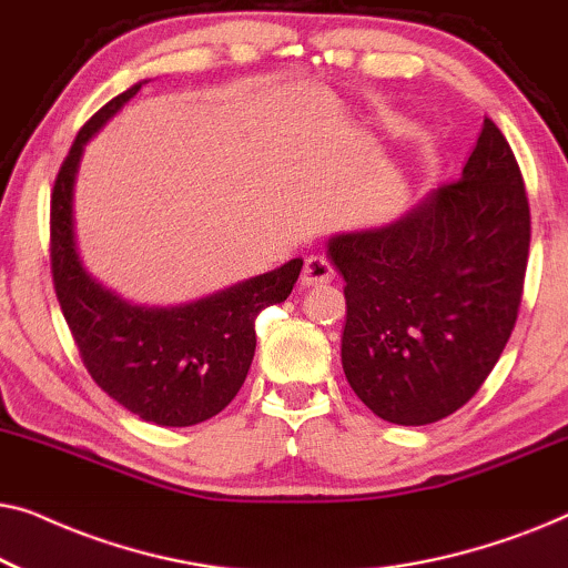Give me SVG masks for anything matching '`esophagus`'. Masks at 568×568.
Segmentation results:
<instances>
[{
  "label": "esophagus",
  "instance_id": "1",
  "mask_svg": "<svg viewBox=\"0 0 568 568\" xmlns=\"http://www.w3.org/2000/svg\"><path fill=\"white\" fill-rule=\"evenodd\" d=\"M331 278H333V266L323 258V255H310V258H305V266H302V276H300L302 286H321V284H328Z\"/></svg>",
  "mask_w": 568,
  "mask_h": 568
}]
</instances>
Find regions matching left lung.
I'll use <instances>...</instances> for the list:
<instances>
[{
    "label": "left lung",
    "instance_id": "obj_1",
    "mask_svg": "<svg viewBox=\"0 0 568 568\" xmlns=\"http://www.w3.org/2000/svg\"><path fill=\"white\" fill-rule=\"evenodd\" d=\"M527 251L523 173L491 119L463 178L398 220L331 235L346 282L341 364L364 406L400 426L463 408L515 328Z\"/></svg>",
    "mask_w": 568,
    "mask_h": 568
}]
</instances>
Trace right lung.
Masks as SVG:
<instances>
[{
	"label": "right lung",
	"instance_id": "add662e5",
	"mask_svg": "<svg viewBox=\"0 0 568 568\" xmlns=\"http://www.w3.org/2000/svg\"><path fill=\"white\" fill-rule=\"evenodd\" d=\"M144 82L131 84L84 123L59 170L51 193V271L61 313L92 379L144 422L193 426L220 414L243 387L255 354V317L290 297L302 258L168 307L123 300L84 268L74 230L84 144Z\"/></svg>",
	"mask_w": 568,
	"mask_h": 568
}]
</instances>
